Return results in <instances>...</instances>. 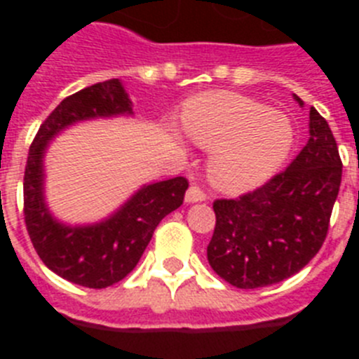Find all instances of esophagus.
I'll list each match as a JSON object with an SVG mask.
<instances>
[{"mask_svg": "<svg viewBox=\"0 0 359 359\" xmlns=\"http://www.w3.org/2000/svg\"><path fill=\"white\" fill-rule=\"evenodd\" d=\"M207 199V194L203 192L199 187H190L189 190H187V194H185V201L187 203H201Z\"/></svg>", "mask_w": 359, "mask_h": 359, "instance_id": "obj_1", "label": "esophagus"}]
</instances>
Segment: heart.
<instances>
[{"instance_id": "b5f03b06", "label": "heart", "mask_w": 359, "mask_h": 359, "mask_svg": "<svg viewBox=\"0 0 359 359\" xmlns=\"http://www.w3.org/2000/svg\"><path fill=\"white\" fill-rule=\"evenodd\" d=\"M182 122L190 140L212 151L208 177L226 194H243L269 182L294 145L290 116L228 91L192 97L185 104Z\"/></svg>"}]
</instances>
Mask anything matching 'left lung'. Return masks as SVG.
Instances as JSON below:
<instances>
[{"instance_id":"left-lung-1","label":"left lung","mask_w":359,"mask_h":359,"mask_svg":"<svg viewBox=\"0 0 359 359\" xmlns=\"http://www.w3.org/2000/svg\"><path fill=\"white\" fill-rule=\"evenodd\" d=\"M298 106L302 98L293 95ZM341 183V160L327 120L309 109V140L284 172L239 199L214 203L208 262L241 287L271 286L298 273L322 248Z\"/></svg>"}]
</instances>
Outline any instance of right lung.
<instances>
[{"instance_id": "right-lung-1", "label": "right lung", "mask_w": 359, "mask_h": 359, "mask_svg": "<svg viewBox=\"0 0 359 359\" xmlns=\"http://www.w3.org/2000/svg\"><path fill=\"white\" fill-rule=\"evenodd\" d=\"M116 116H135L120 79L69 95L39 128L25 169V223L37 255L65 280L93 290L113 286L131 273L161 219L182 207L189 189L185 177H170L142 185L113 214L97 223L68 224L57 219L44 194V156L50 142L75 123Z\"/></svg>"}]
</instances>
